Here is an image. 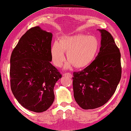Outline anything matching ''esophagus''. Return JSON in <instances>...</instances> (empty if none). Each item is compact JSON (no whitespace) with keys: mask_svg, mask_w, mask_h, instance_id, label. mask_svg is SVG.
<instances>
[{"mask_svg":"<svg viewBox=\"0 0 131 131\" xmlns=\"http://www.w3.org/2000/svg\"><path fill=\"white\" fill-rule=\"evenodd\" d=\"M63 75L64 76H67L69 78H72V75L71 74H70V73H64V74H63Z\"/></svg>","mask_w":131,"mask_h":131,"instance_id":"obj_1","label":"esophagus"}]
</instances>
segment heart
I'll list each match as a JSON object with an SVG mask.
<instances>
[{"instance_id": "heart-1", "label": "heart", "mask_w": 131, "mask_h": 131, "mask_svg": "<svg viewBox=\"0 0 131 131\" xmlns=\"http://www.w3.org/2000/svg\"><path fill=\"white\" fill-rule=\"evenodd\" d=\"M99 48V42L95 36L76 34L61 38L59 42L52 45L50 48L51 61L56 67H61L65 60L67 53L68 61L64 68L69 69L72 64L77 69L89 66L95 59Z\"/></svg>"}]
</instances>
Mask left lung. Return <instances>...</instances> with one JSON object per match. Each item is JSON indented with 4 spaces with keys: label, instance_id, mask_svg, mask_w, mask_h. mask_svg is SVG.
Listing matches in <instances>:
<instances>
[{
    "label": "left lung",
    "instance_id": "obj_1",
    "mask_svg": "<svg viewBox=\"0 0 131 131\" xmlns=\"http://www.w3.org/2000/svg\"><path fill=\"white\" fill-rule=\"evenodd\" d=\"M101 34L98 55L84 69L74 72L73 90L77 103L84 110L101 107L113 96L122 76L121 55L111 34Z\"/></svg>",
    "mask_w": 131,
    "mask_h": 131
}]
</instances>
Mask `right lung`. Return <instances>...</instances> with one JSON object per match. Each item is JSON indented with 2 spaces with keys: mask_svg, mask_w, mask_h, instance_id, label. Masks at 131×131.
<instances>
[{
  "mask_svg": "<svg viewBox=\"0 0 131 131\" xmlns=\"http://www.w3.org/2000/svg\"><path fill=\"white\" fill-rule=\"evenodd\" d=\"M53 34L39 26L23 35L10 60V81L14 96L23 107L40 113L54 101V88L62 75L50 63Z\"/></svg>",
  "mask_w": 131,
  "mask_h": 131,
  "instance_id": "obj_1",
  "label": "right lung"
}]
</instances>
